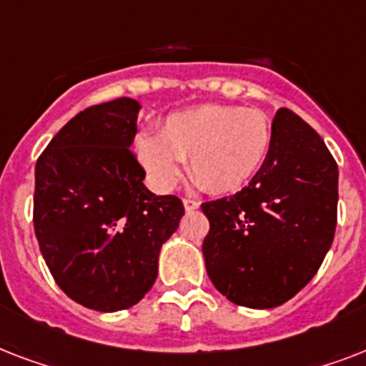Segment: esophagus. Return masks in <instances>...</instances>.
<instances>
[{"label":"esophagus","instance_id":"esophagus-1","mask_svg":"<svg viewBox=\"0 0 366 366\" xmlns=\"http://www.w3.org/2000/svg\"><path fill=\"white\" fill-rule=\"evenodd\" d=\"M184 207H186V211H195L199 207V201L192 199V197H184Z\"/></svg>","mask_w":366,"mask_h":366}]
</instances>
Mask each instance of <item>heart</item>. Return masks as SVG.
I'll list each match as a JSON object with an SVG mask.
<instances>
[{"mask_svg": "<svg viewBox=\"0 0 366 366\" xmlns=\"http://www.w3.org/2000/svg\"><path fill=\"white\" fill-rule=\"evenodd\" d=\"M272 122L241 106L203 104L174 112L157 134L138 140V157L155 184L171 189L188 159L189 174L211 194H234L258 174L272 149Z\"/></svg>", "mask_w": 366, "mask_h": 366, "instance_id": "1", "label": "heart"}]
</instances>
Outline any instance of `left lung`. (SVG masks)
I'll list each match as a JSON object with an SVG mask.
<instances>
[{"instance_id": "obj_1", "label": "left lung", "mask_w": 366, "mask_h": 366, "mask_svg": "<svg viewBox=\"0 0 366 366\" xmlns=\"http://www.w3.org/2000/svg\"><path fill=\"white\" fill-rule=\"evenodd\" d=\"M258 174L241 192L201 203L212 285L237 306L290 300L323 264L336 229L338 165L302 117L279 108Z\"/></svg>"}]
</instances>
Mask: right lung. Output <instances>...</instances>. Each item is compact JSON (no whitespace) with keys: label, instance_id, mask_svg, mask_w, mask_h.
Returning <instances> with one entry per match:
<instances>
[{"label":"right lung","instance_id":"right-lung-1","mask_svg":"<svg viewBox=\"0 0 366 366\" xmlns=\"http://www.w3.org/2000/svg\"><path fill=\"white\" fill-rule=\"evenodd\" d=\"M140 104L117 99L79 112L36 163L34 229L49 272L97 312L134 306L157 277L161 244L184 214L177 195H155L132 154Z\"/></svg>","mask_w":366,"mask_h":366}]
</instances>
